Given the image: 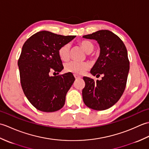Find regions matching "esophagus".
<instances>
[{
    "label": "esophagus",
    "mask_w": 149,
    "mask_h": 149,
    "mask_svg": "<svg viewBox=\"0 0 149 149\" xmlns=\"http://www.w3.org/2000/svg\"><path fill=\"white\" fill-rule=\"evenodd\" d=\"M74 77L75 79H79V78H81V76L80 75H78L77 74H74Z\"/></svg>",
    "instance_id": "1"
}]
</instances>
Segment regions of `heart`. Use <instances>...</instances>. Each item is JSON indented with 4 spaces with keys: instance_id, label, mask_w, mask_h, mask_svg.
Segmentation results:
<instances>
[{
    "instance_id": "b5f03b06",
    "label": "heart",
    "mask_w": 149,
    "mask_h": 149,
    "mask_svg": "<svg viewBox=\"0 0 149 149\" xmlns=\"http://www.w3.org/2000/svg\"><path fill=\"white\" fill-rule=\"evenodd\" d=\"M81 45L83 47L85 52L87 53H91L94 49V45L92 42L88 40H83L80 42ZM70 43H67L62 45L58 50V54L60 59L63 61H67L70 56ZM88 64L85 62H77L70 61L66 63L65 65V69L67 72L73 73L75 74H83L88 69Z\"/></svg>"
}]
</instances>
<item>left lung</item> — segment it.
<instances>
[{"instance_id": "1", "label": "left lung", "mask_w": 149, "mask_h": 149, "mask_svg": "<svg viewBox=\"0 0 149 149\" xmlns=\"http://www.w3.org/2000/svg\"><path fill=\"white\" fill-rule=\"evenodd\" d=\"M83 37L95 40L99 44L100 55L90 73L94 76L104 75L97 81L83 77V99L91 109L105 110L118 102L125 90L129 71L127 49L122 40L108 30H100Z\"/></svg>"}]
</instances>
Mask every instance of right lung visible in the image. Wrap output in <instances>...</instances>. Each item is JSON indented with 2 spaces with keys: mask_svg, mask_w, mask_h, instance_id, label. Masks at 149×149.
Here are the masks:
<instances>
[{
  "mask_svg": "<svg viewBox=\"0 0 149 149\" xmlns=\"http://www.w3.org/2000/svg\"><path fill=\"white\" fill-rule=\"evenodd\" d=\"M75 37L42 31L31 36L22 47L18 61L21 86L27 99L41 111H56L64 106L75 77L70 72L56 76H50V73L59 74L63 69L59 49Z\"/></svg>",
  "mask_w": 149,
  "mask_h": 149,
  "instance_id": "add662e5",
  "label": "right lung"
}]
</instances>
